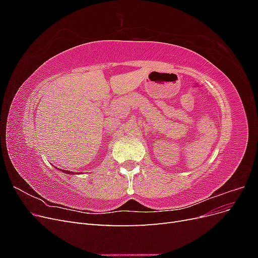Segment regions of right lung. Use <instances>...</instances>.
I'll list each match as a JSON object with an SVG mask.
<instances>
[{
  "label": "right lung",
  "instance_id": "1",
  "mask_svg": "<svg viewBox=\"0 0 258 258\" xmlns=\"http://www.w3.org/2000/svg\"><path fill=\"white\" fill-rule=\"evenodd\" d=\"M62 171V172H63V173H68V174H73V172H70V171H67V170H61ZM75 174V173H74Z\"/></svg>",
  "mask_w": 258,
  "mask_h": 258
}]
</instances>
